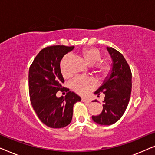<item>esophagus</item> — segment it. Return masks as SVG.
Masks as SVG:
<instances>
[{"label":"esophagus","mask_w":155,"mask_h":155,"mask_svg":"<svg viewBox=\"0 0 155 155\" xmlns=\"http://www.w3.org/2000/svg\"><path fill=\"white\" fill-rule=\"evenodd\" d=\"M82 101H83V102H86V103H90L91 102V101L90 100V99H87V98H84V97L82 98Z\"/></svg>","instance_id":"34e87169"}]
</instances>
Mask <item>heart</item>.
<instances>
[{
	"label": "heart",
	"mask_w": 155,
	"mask_h": 155,
	"mask_svg": "<svg viewBox=\"0 0 155 155\" xmlns=\"http://www.w3.org/2000/svg\"><path fill=\"white\" fill-rule=\"evenodd\" d=\"M82 56L89 65H94V72L99 78H104L111 72V65L108 60L100 61L101 53L98 48L90 47L83 48L81 52ZM71 60L70 54L63 57L60 63L61 71L63 75L68 74L69 64ZM70 86L72 90L80 94H84L94 87V82L92 79L87 78L76 77L70 82Z\"/></svg>",
	"instance_id": "obj_1"
}]
</instances>
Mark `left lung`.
Masks as SVG:
<instances>
[{
	"label": "left lung",
	"instance_id": "left-lung-1",
	"mask_svg": "<svg viewBox=\"0 0 155 155\" xmlns=\"http://www.w3.org/2000/svg\"><path fill=\"white\" fill-rule=\"evenodd\" d=\"M107 49L112 59L111 72L94 92L97 97L101 93L104 94L103 110L99 115L92 116V118L97 124L109 126L121 118L128 107L132 88V73L119 51L112 47H107Z\"/></svg>",
	"mask_w": 155,
	"mask_h": 155
}]
</instances>
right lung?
Listing matches in <instances>:
<instances>
[{
	"mask_svg": "<svg viewBox=\"0 0 155 155\" xmlns=\"http://www.w3.org/2000/svg\"><path fill=\"white\" fill-rule=\"evenodd\" d=\"M74 46H48L39 51L29 70V92L31 105L40 120L52 128H64L73 118V106L81 98L69 90L63 97H57L64 82L60 63Z\"/></svg>",
	"mask_w": 155,
	"mask_h": 155,
	"instance_id": "right-lung-1",
	"label": "right lung"
}]
</instances>
